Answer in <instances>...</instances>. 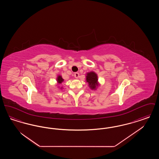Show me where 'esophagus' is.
Returning <instances> with one entry per match:
<instances>
[{"label": "esophagus", "instance_id": "1", "mask_svg": "<svg viewBox=\"0 0 159 159\" xmlns=\"http://www.w3.org/2000/svg\"><path fill=\"white\" fill-rule=\"evenodd\" d=\"M74 76H75V77L76 79H78V78L79 77V73H75Z\"/></svg>", "mask_w": 159, "mask_h": 159}]
</instances>
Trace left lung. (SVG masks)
Here are the masks:
<instances>
[{
	"label": "left lung",
	"mask_w": 159,
	"mask_h": 159,
	"mask_svg": "<svg viewBox=\"0 0 159 159\" xmlns=\"http://www.w3.org/2000/svg\"><path fill=\"white\" fill-rule=\"evenodd\" d=\"M86 82L88 84L89 88L93 91H96L100 86L98 77L95 71H91L86 74Z\"/></svg>",
	"instance_id": "obj_1"
}]
</instances>
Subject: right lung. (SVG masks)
I'll use <instances>...</instances> for the list:
<instances>
[{
  "mask_svg": "<svg viewBox=\"0 0 159 159\" xmlns=\"http://www.w3.org/2000/svg\"><path fill=\"white\" fill-rule=\"evenodd\" d=\"M56 80H57V85H60V84H61V83L64 82L63 78H62V76L60 75H57V78H56ZM58 88H59L60 89H63L62 87L60 88V86H58Z\"/></svg>",
  "mask_w": 159,
  "mask_h": 159,
  "instance_id": "obj_1",
  "label": "right lung"
}]
</instances>
